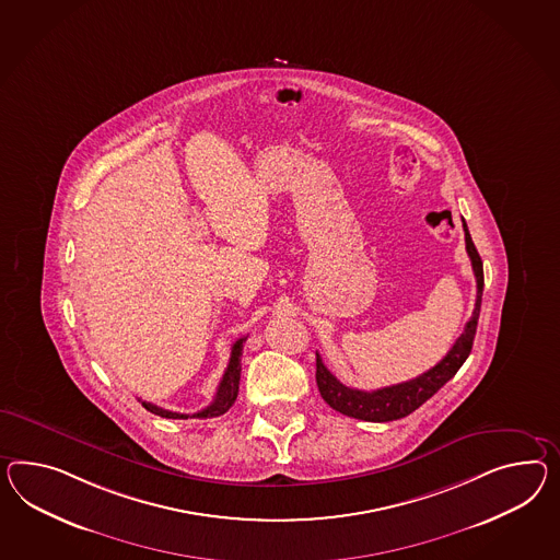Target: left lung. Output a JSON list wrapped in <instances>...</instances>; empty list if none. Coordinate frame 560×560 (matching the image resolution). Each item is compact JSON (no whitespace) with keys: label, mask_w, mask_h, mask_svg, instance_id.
<instances>
[{"label":"left lung","mask_w":560,"mask_h":560,"mask_svg":"<svg viewBox=\"0 0 560 560\" xmlns=\"http://www.w3.org/2000/svg\"><path fill=\"white\" fill-rule=\"evenodd\" d=\"M463 231H465V247L474 266L477 299H475L474 316L465 325L459 339L451 347L445 358L429 372L418 375L410 382L380 387L373 392H363V389L341 384L316 353V386L323 400L327 401L332 410L359 420H368V422L398 420L404 416L412 415L416 408H420L424 401L432 398L455 373L459 372L460 365L465 363V359L469 358L474 347L475 330H477V320L481 311V296H483V261L475 249L474 240L469 235L465 221H463Z\"/></svg>","instance_id":"left-lung-1"}]
</instances>
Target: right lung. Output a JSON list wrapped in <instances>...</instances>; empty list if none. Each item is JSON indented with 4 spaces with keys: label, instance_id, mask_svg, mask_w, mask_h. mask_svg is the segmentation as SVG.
<instances>
[{
    "label": "right lung",
    "instance_id": "right-lung-1",
    "mask_svg": "<svg viewBox=\"0 0 560 560\" xmlns=\"http://www.w3.org/2000/svg\"><path fill=\"white\" fill-rule=\"evenodd\" d=\"M247 337L237 339L233 347H231L230 365L223 373L219 387H217L215 400L211 401L205 410L201 412H195L190 415V418H215V416L225 415L233 406V401L237 398V392H240V377H242V351H244V343ZM142 401L148 412L152 415L162 416V418H188V415H178V412H171V410H164L156 404H150V401Z\"/></svg>",
    "mask_w": 560,
    "mask_h": 560
}]
</instances>
